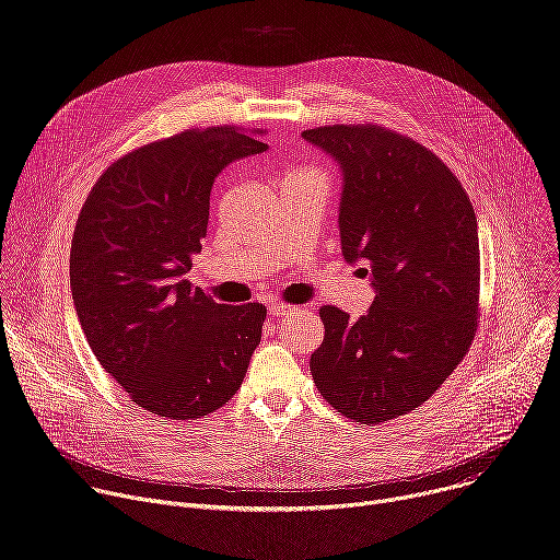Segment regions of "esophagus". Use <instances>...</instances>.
Wrapping results in <instances>:
<instances>
[{
	"mask_svg": "<svg viewBox=\"0 0 560 560\" xmlns=\"http://www.w3.org/2000/svg\"><path fill=\"white\" fill-rule=\"evenodd\" d=\"M292 310H294V307L288 305V303H279V301L268 303V312H270L272 316H285V314H290Z\"/></svg>",
	"mask_w": 560,
	"mask_h": 560,
	"instance_id": "obj_1",
	"label": "esophagus"
}]
</instances>
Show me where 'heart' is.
Returning <instances> with one entry per match:
<instances>
[{
	"label": "heart",
	"instance_id": "obj_1",
	"mask_svg": "<svg viewBox=\"0 0 560 560\" xmlns=\"http://www.w3.org/2000/svg\"><path fill=\"white\" fill-rule=\"evenodd\" d=\"M305 173H307V171H305ZM312 175H316V173H312Z\"/></svg>",
	"mask_w": 560,
	"mask_h": 560
}]
</instances>
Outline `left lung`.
<instances>
[{
    "mask_svg": "<svg viewBox=\"0 0 560 560\" xmlns=\"http://www.w3.org/2000/svg\"><path fill=\"white\" fill-rule=\"evenodd\" d=\"M301 137L341 171L343 259L370 275L374 301L357 322L322 307L324 343L310 372L326 401L357 423L423 406L476 332V214L460 182L425 145L378 126H324Z\"/></svg>",
    "mask_w": 560,
    "mask_h": 560,
    "instance_id": "obj_1",
    "label": "left lung"
}]
</instances>
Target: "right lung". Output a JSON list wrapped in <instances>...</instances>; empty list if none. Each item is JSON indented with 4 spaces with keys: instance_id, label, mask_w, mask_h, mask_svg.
<instances>
[{
    "instance_id": "1",
    "label": "right lung",
    "mask_w": 560,
    "mask_h": 560,
    "mask_svg": "<svg viewBox=\"0 0 560 560\" xmlns=\"http://www.w3.org/2000/svg\"><path fill=\"white\" fill-rule=\"evenodd\" d=\"M268 143L236 128L188 130L115 162L79 212L70 290L102 368L132 401L201 419L242 387L266 305H223L186 272L201 253L219 173Z\"/></svg>"
}]
</instances>
